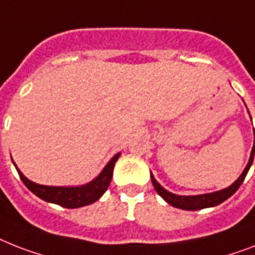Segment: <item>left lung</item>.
<instances>
[{
    "label": "left lung",
    "instance_id": "left-lung-1",
    "mask_svg": "<svg viewBox=\"0 0 255 255\" xmlns=\"http://www.w3.org/2000/svg\"><path fill=\"white\" fill-rule=\"evenodd\" d=\"M254 153H255V129H254V145L252 149V154H250V160L246 165L245 170L242 171V174L240 175V178L229 187L224 188V190H220V191L212 192V194H204V195H194V196H182V195H175V194H171L167 190L162 187V186L158 183V182L154 179L153 174L150 173V179H152V183L154 186V190L158 192V195L161 198H163V200H166L170 206L175 207V208H181V210L186 211H196V210H203V208H207V207H215L219 206L220 203L225 202V200L231 198L233 194H235L237 190L240 188V186L242 185V182L245 179L248 171H249L252 163L254 160Z\"/></svg>",
    "mask_w": 255,
    "mask_h": 255
}]
</instances>
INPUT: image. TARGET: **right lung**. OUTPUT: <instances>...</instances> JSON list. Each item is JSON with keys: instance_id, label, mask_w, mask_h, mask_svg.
Segmentation results:
<instances>
[{"instance_id": "1", "label": "right lung", "mask_w": 255, "mask_h": 255, "mask_svg": "<svg viewBox=\"0 0 255 255\" xmlns=\"http://www.w3.org/2000/svg\"><path fill=\"white\" fill-rule=\"evenodd\" d=\"M119 156H121V153L115 154L94 181L88 185L78 186V187H52V186L38 185V183L28 181L16 166L15 169L24 186L31 192H34L35 195L39 196L40 199L55 203V204H59L65 208H78V207L88 206V204L97 202L106 192L111 178H113L114 166H115V162L118 161Z\"/></svg>"}]
</instances>
